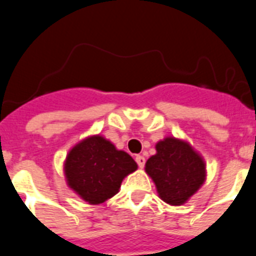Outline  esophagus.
I'll list each match as a JSON object with an SVG mask.
<instances>
[{"instance_id":"obj_1","label":"esophagus","mask_w":256,"mask_h":256,"mask_svg":"<svg viewBox=\"0 0 256 256\" xmlns=\"http://www.w3.org/2000/svg\"><path fill=\"white\" fill-rule=\"evenodd\" d=\"M136 162H137V164H138L140 168L142 169L144 166V162H146V159H144V158L142 155H137V156H136Z\"/></svg>"}]
</instances>
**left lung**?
I'll list each match as a JSON object with an SVG mask.
<instances>
[{
	"mask_svg": "<svg viewBox=\"0 0 256 256\" xmlns=\"http://www.w3.org/2000/svg\"><path fill=\"white\" fill-rule=\"evenodd\" d=\"M155 148L156 154L146 162L144 170L162 201L169 205L184 204L204 184V159L188 142L174 137L159 141Z\"/></svg>",
	"mask_w": 256,
	"mask_h": 256,
	"instance_id": "8db88e82",
	"label": "left lung"
}]
</instances>
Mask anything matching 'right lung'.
<instances>
[{
  "instance_id": "obj_1",
  "label": "right lung",
  "mask_w": 256,
  "mask_h": 256,
  "mask_svg": "<svg viewBox=\"0 0 256 256\" xmlns=\"http://www.w3.org/2000/svg\"><path fill=\"white\" fill-rule=\"evenodd\" d=\"M137 162L126 151L116 150L102 136H91L69 151L64 164L68 186L91 205L105 202L116 195Z\"/></svg>"
}]
</instances>
